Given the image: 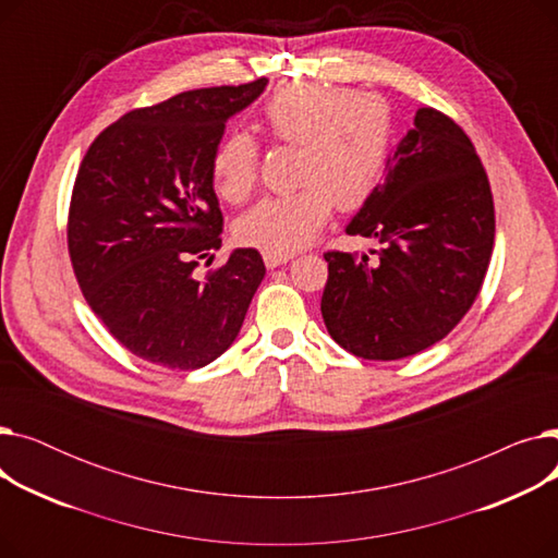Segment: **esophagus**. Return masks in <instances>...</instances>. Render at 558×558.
<instances>
[{"mask_svg":"<svg viewBox=\"0 0 558 558\" xmlns=\"http://www.w3.org/2000/svg\"><path fill=\"white\" fill-rule=\"evenodd\" d=\"M264 257V264H267L269 269H276L280 267V264H287L289 259H294V253H274V251H264L262 253Z\"/></svg>","mask_w":558,"mask_h":558,"instance_id":"esophagus-1","label":"esophagus"}]
</instances>
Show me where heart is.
<instances>
[{
	"mask_svg": "<svg viewBox=\"0 0 558 558\" xmlns=\"http://www.w3.org/2000/svg\"><path fill=\"white\" fill-rule=\"evenodd\" d=\"M259 124L274 142L299 146L296 179L289 196L259 201L238 221V238L274 253L307 246L335 210L364 205L383 183L393 120L387 101L328 83H282L264 101ZM213 183L232 205L257 187L259 149L242 131L228 133L213 154Z\"/></svg>",
	"mask_w": 558,
	"mask_h": 558,
	"instance_id": "b5f03b06",
	"label": "heart"
}]
</instances>
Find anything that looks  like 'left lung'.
Wrapping results in <instances>:
<instances>
[{
  "mask_svg": "<svg viewBox=\"0 0 558 558\" xmlns=\"http://www.w3.org/2000/svg\"><path fill=\"white\" fill-rule=\"evenodd\" d=\"M383 251H328L320 299L330 337L364 360L391 362L441 341L475 303L495 240L488 175L473 142L434 108L389 158L385 183L345 226Z\"/></svg>",
  "mask_w": 558,
  "mask_h": 558,
  "instance_id": "obj_1",
  "label": "left lung"
}]
</instances>
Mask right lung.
I'll return each instance as SVG.
<instances>
[{
  "mask_svg": "<svg viewBox=\"0 0 558 558\" xmlns=\"http://www.w3.org/2000/svg\"><path fill=\"white\" fill-rule=\"evenodd\" d=\"M267 78L201 87L137 108L97 135L72 190L68 248L87 305L133 355L179 371L208 366L238 339L264 274L255 248L221 246L213 154L226 122Z\"/></svg>",
  "mask_w": 558,
  "mask_h": 558,
  "instance_id": "obj_1",
  "label": "right lung"
}]
</instances>
